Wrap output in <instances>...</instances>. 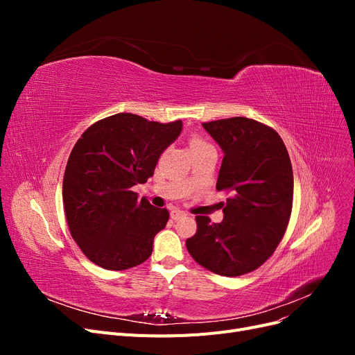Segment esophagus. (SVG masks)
<instances>
[{
    "label": "esophagus",
    "mask_w": 355,
    "mask_h": 355,
    "mask_svg": "<svg viewBox=\"0 0 355 355\" xmlns=\"http://www.w3.org/2000/svg\"><path fill=\"white\" fill-rule=\"evenodd\" d=\"M184 216H187V213H185L184 210L173 209V210L170 211V218H171V219H175V220H178V219H180V218H184Z\"/></svg>",
    "instance_id": "obj_1"
}]
</instances>
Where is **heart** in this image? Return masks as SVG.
<instances>
[{
	"label": "heart",
	"mask_w": 355,
	"mask_h": 355,
	"mask_svg": "<svg viewBox=\"0 0 355 355\" xmlns=\"http://www.w3.org/2000/svg\"><path fill=\"white\" fill-rule=\"evenodd\" d=\"M204 142L201 141V139H192V141H191V146H197V145H202Z\"/></svg>",
	"instance_id": "heart-1"
}]
</instances>
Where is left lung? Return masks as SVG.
<instances>
[{
    "label": "left lung",
    "mask_w": 355,
    "mask_h": 355,
    "mask_svg": "<svg viewBox=\"0 0 355 355\" xmlns=\"http://www.w3.org/2000/svg\"><path fill=\"white\" fill-rule=\"evenodd\" d=\"M223 151L218 191H230L223 220L197 216L187 240L191 256L209 271L239 277L254 271L280 244L292 213L293 170L274 128L245 116L202 123Z\"/></svg>",
    "instance_id": "1"
}]
</instances>
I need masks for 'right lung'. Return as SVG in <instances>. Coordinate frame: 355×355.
Masks as SVG:
<instances>
[{"label":"right lung","mask_w":355,"mask_h":355,"mask_svg":"<svg viewBox=\"0 0 355 355\" xmlns=\"http://www.w3.org/2000/svg\"><path fill=\"white\" fill-rule=\"evenodd\" d=\"M182 121L161 124L121 112L94 123L72 148L62 197L72 239L105 270L141 265L166 227L167 209L137 200L132 188L154 175L157 161L182 132Z\"/></svg>","instance_id":"add662e5"}]
</instances>
